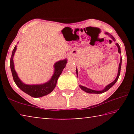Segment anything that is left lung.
Returning a JSON list of instances; mask_svg holds the SVG:
<instances>
[{
    "label": "left lung",
    "instance_id": "8db88e82",
    "mask_svg": "<svg viewBox=\"0 0 134 134\" xmlns=\"http://www.w3.org/2000/svg\"><path fill=\"white\" fill-rule=\"evenodd\" d=\"M106 34H107L109 36V37L112 38V39L114 41H115V38L113 37V36L112 35H110L109 33L108 32H106L105 33ZM116 46L118 47V53L121 54V48H120V46L118 44V43H116ZM121 64H122V57L121 58V60H120V63L119 64V68H118V75H117V77L115 79V80L113 81V82H112L111 83H110L109 85H108V86H106V87H105V89H103L102 90H100V91H97V90H92L90 89H89V88H87L86 87H85V86H83L81 85H79V86H80V87L81 88V90H83V91H85L86 92L88 93H96V94H100V93H103L105 92L106 91H108V90L110 89V88H111L112 87V86L115 85V83H116V81H118V78L119 77V75H120V72H121ZM76 73H77V75L78 74V71H77V69H76ZM78 76V75H77Z\"/></svg>",
    "mask_w": 134,
    "mask_h": 134
}]
</instances>
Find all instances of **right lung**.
<instances>
[{
    "mask_svg": "<svg viewBox=\"0 0 134 134\" xmlns=\"http://www.w3.org/2000/svg\"><path fill=\"white\" fill-rule=\"evenodd\" d=\"M16 50V45H15L12 51V54L10 60V67L13 80L16 86L22 91L34 97H41L50 93L55 87L58 79L66 65L67 63V59L58 61L55 63L54 66V72L51 79L48 82L41 84V85H26L20 80L19 78L18 77L16 72L15 70L13 59Z\"/></svg>",
    "mask_w": 134,
    "mask_h": 134,
    "instance_id": "right-lung-1",
    "label": "right lung"
}]
</instances>
